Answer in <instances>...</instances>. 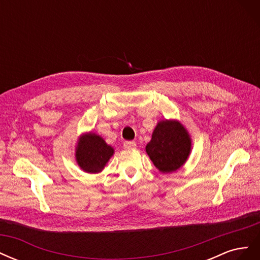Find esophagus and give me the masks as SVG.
I'll return each mask as SVG.
<instances>
[{
    "label": "esophagus",
    "mask_w": 260,
    "mask_h": 260,
    "mask_svg": "<svg viewBox=\"0 0 260 260\" xmlns=\"http://www.w3.org/2000/svg\"><path fill=\"white\" fill-rule=\"evenodd\" d=\"M136 146H137V143L133 142V141H125V142L123 143V147L125 149H133V148H136Z\"/></svg>",
    "instance_id": "34e87169"
}]
</instances>
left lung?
<instances>
[{"mask_svg": "<svg viewBox=\"0 0 260 260\" xmlns=\"http://www.w3.org/2000/svg\"><path fill=\"white\" fill-rule=\"evenodd\" d=\"M190 135L178 120H161L155 127L145 149L155 167L164 174L183 166L191 153Z\"/></svg>", "mask_w": 260, "mask_h": 260, "instance_id": "left-lung-1", "label": "left lung"}]
</instances>
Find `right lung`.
I'll return each mask as SVG.
<instances>
[{"mask_svg":"<svg viewBox=\"0 0 260 260\" xmlns=\"http://www.w3.org/2000/svg\"><path fill=\"white\" fill-rule=\"evenodd\" d=\"M113 154L114 148L93 132L82 135L76 146L77 164L89 174H98L103 170Z\"/></svg>","mask_w":260,"mask_h":260,"instance_id":"right-lung-1","label":"right lung"}]
</instances>
